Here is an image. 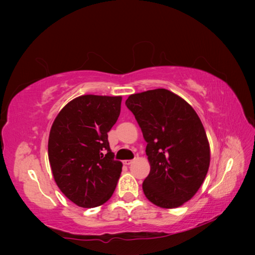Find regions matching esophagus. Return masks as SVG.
<instances>
[{
    "instance_id": "1",
    "label": "esophagus",
    "mask_w": 255,
    "mask_h": 255,
    "mask_svg": "<svg viewBox=\"0 0 255 255\" xmlns=\"http://www.w3.org/2000/svg\"><path fill=\"white\" fill-rule=\"evenodd\" d=\"M132 162H133V160H125V161H124V164H125V165H130V164L132 163Z\"/></svg>"
}]
</instances>
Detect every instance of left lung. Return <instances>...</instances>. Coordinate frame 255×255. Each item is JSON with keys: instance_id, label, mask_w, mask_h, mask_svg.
<instances>
[{"instance_id": "8db88e82", "label": "left lung", "mask_w": 255, "mask_h": 255, "mask_svg": "<svg viewBox=\"0 0 255 255\" xmlns=\"http://www.w3.org/2000/svg\"><path fill=\"white\" fill-rule=\"evenodd\" d=\"M126 106L147 142L150 173L142 189L151 203L176 208L191 199L208 172L210 150L194 108L165 89L132 94Z\"/></svg>"}]
</instances>
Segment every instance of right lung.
Listing matches in <instances>:
<instances>
[{"label":"right lung","instance_id":"right-lung-1","mask_svg":"<svg viewBox=\"0 0 255 255\" xmlns=\"http://www.w3.org/2000/svg\"><path fill=\"white\" fill-rule=\"evenodd\" d=\"M122 96L82 95L53 122L48 158L60 191L75 205L93 208L115 191L123 163L114 160L107 132L121 114Z\"/></svg>","mask_w":255,"mask_h":255}]
</instances>
